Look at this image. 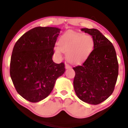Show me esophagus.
Wrapping results in <instances>:
<instances>
[{
    "label": "esophagus",
    "instance_id": "34e87169",
    "mask_svg": "<svg viewBox=\"0 0 128 128\" xmlns=\"http://www.w3.org/2000/svg\"><path fill=\"white\" fill-rule=\"evenodd\" d=\"M71 68V66H70V65H68V64H66V68L68 69V68Z\"/></svg>",
    "mask_w": 128,
    "mask_h": 128
}]
</instances>
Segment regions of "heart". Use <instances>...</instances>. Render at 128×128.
Wrapping results in <instances>:
<instances>
[{
	"instance_id": "1",
	"label": "heart",
	"mask_w": 128,
	"mask_h": 128,
	"mask_svg": "<svg viewBox=\"0 0 128 128\" xmlns=\"http://www.w3.org/2000/svg\"><path fill=\"white\" fill-rule=\"evenodd\" d=\"M56 47V53H67V59L73 64L84 62L91 55L94 48V40L90 35L76 32H68L60 37Z\"/></svg>"
}]
</instances>
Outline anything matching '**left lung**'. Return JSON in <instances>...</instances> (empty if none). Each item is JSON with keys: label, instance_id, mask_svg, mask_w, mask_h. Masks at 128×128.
I'll return each instance as SVG.
<instances>
[{"label": "left lung", "instance_id": "8db88e82", "mask_svg": "<svg viewBox=\"0 0 128 128\" xmlns=\"http://www.w3.org/2000/svg\"><path fill=\"white\" fill-rule=\"evenodd\" d=\"M94 40V48L75 72L73 86L81 100L98 105L108 99L114 92L118 74V64L114 46L96 29H81Z\"/></svg>", "mask_w": 128, "mask_h": 128}]
</instances>
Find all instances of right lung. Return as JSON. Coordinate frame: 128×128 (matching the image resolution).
I'll return each mask as SVG.
<instances>
[{
    "mask_svg": "<svg viewBox=\"0 0 128 128\" xmlns=\"http://www.w3.org/2000/svg\"><path fill=\"white\" fill-rule=\"evenodd\" d=\"M61 29L36 27L16 42L10 62V76L17 92L30 102L47 98L56 80L65 72L64 62L53 61L54 47Z\"/></svg>",
    "mask_w": 128,
    "mask_h": 128,
    "instance_id": "1",
    "label": "right lung"
}]
</instances>
